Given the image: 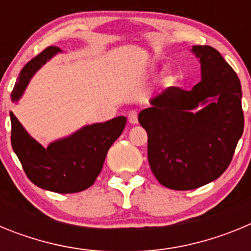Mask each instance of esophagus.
Wrapping results in <instances>:
<instances>
[{
  "label": "esophagus",
  "instance_id": "34e87169",
  "mask_svg": "<svg viewBox=\"0 0 251 251\" xmlns=\"http://www.w3.org/2000/svg\"><path fill=\"white\" fill-rule=\"evenodd\" d=\"M128 119H129L130 124L138 123V112L137 110H130L129 114H128Z\"/></svg>",
  "mask_w": 251,
  "mask_h": 251
}]
</instances>
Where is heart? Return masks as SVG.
<instances>
[{
	"label": "heart",
	"mask_w": 251,
	"mask_h": 251,
	"mask_svg": "<svg viewBox=\"0 0 251 251\" xmlns=\"http://www.w3.org/2000/svg\"><path fill=\"white\" fill-rule=\"evenodd\" d=\"M165 81H166V83H172V81H174V76L168 75V76L165 79Z\"/></svg>",
	"instance_id": "obj_1"
}]
</instances>
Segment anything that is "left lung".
Wrapping results in <instances>:
<instances>
[{
	"instance_id": "8db88e82",
	"label": "left lung",
	"mask_w": 251,
	"mask_h": 251,
	"mask_svg": "<svg viewBox=\"0 0 251 251\" xmlns=\"http://www.w3.org/2000/svg\"><path fill=\"white\" fill-rule=\"evenodd\" d=\"M201 81L191 90L171 86L138 114L148 134V162L158 182L194 190L229 167L244 130L241 85L234 69L211 46H192ZM199 105L200 111L196 112Z\"/></svg>"
}]
</instances>
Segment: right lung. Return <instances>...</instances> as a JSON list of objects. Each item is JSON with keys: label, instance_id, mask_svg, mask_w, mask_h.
I'll list each match as a JSON object with an SVG mask.
<instances>
[{"label": "right lung", "instance_id": "obj_1", "mask_svg": "<svg viewBox=\"0 0 251 251\" xmlns=\"http://www.w3.org/2000/svg\"><path fill=\"white\" fill-rule=\"evenodd\" d=\"M60 51L56 46H49L22 68L11 93L12 101L21 98L35 73ZM10 118L11 145L26 176L37 187L57 194L80 192L94 183L108 150L127 123V118L121 115L104 123L85 126L45 148L26 132L12 112Z\"/></svg>", "mask_w": 251, "mask_h": 251}]
</instances>
